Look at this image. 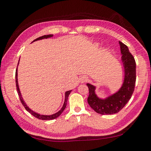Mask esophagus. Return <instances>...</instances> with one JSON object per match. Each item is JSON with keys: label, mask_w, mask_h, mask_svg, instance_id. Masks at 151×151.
<instances>
[{"label": "esophagus", "mask_w": 151, "mask_h": 151, "mask_svg": "<svg viewBox=\"0 0 151 151\" xmlns=\"http://www.w3.org/2000/svg\"><path fill=\"white\" fill-rule=\"evenodd\" d=\"M87 80H88V77L86 76H84V75L81 76L80 78H79V81H80V83L82 84L84 83L85 82H86Z\"/></svg>", "instance_id": "esophagus-1"}]
</instances>
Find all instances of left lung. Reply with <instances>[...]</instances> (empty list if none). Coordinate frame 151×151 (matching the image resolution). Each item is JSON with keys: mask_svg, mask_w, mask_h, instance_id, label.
I'll return each instance as SVG.
<instances>
[{"mask_svg": "<svg viewBox=\"0 0 151 151\" xmlns=\"http://www.w3.org/2000/svg\"><path fill=\"white\" fill-rule=\"evenodd\" d=\"M122 57L121 61L124 72V78L121 87L113 94L106 98H100L96 93V86L90 83L86 85L89 89L88 103L98 114H114L119 112L128 102L135 88L136 81V63L134 57L127 45L119 42Z\"/></svg>", "mask_w": 151, "mask_h": 151, "instance_id": "left-lung-1", "label": "left lung"}]
</instances>
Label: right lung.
<instances>
[{
    "mask_svg": "<svg viewBox=\"0 0 151 151\" xmlns=\"http://www.w3.org/2000/svg\"><path fill=\"white\" fill-rule=\"evenodd\" d=\"M53 36V35H52V34L47 35H43V36H42V37H40L37 38V39L34 40L32 43L35 42V41H38V40H43V39H47V38L52 37ZM19 61H20V59H19ZM19 61H18V66L19 65ZM16 90H17L19 98H20L21 102H22V105L24 106V108H25L26 110L28 111V112H29V113L31 114L33 116H34L35 117H36V118L39 119H42V120H51V119H54L57 118V117H58L60 116V115H61L63 113V111L65 110V108H66L68 95L70 94V93L71 92V91H72V90H68V91H67L66 92H65V102H64V104H63V107L61 108V109H60L59 111H57V113H55V114H53L52 115H49V116H47V115H41L40 114H37V113H36V112H35L33 110H32V109H30L28 106H27V104H26V102H24L23 98H22V96L20 88H19L18 81V67H17V68H16Z\"/></svg>",
    "mask_w": 151,
    "mask_h": 151,
    "instance_id": "right-lung-1",
    "label": "right lung"
}]
</instances>
